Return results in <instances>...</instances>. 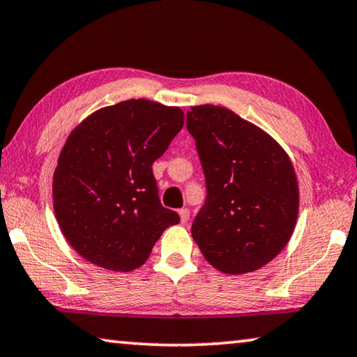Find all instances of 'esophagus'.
Here are the masks:
<instances>
[{
    "mask_svg": "<svg viewBox=\"0 0 357 357\" xmlns=\"http://www.w3.org/2000/svg\"><path fill=\"white\" fill-rule=\"evenodd\" d=\"M178 215H180V222H182L183 225L190 220V209H186V207H183V209L178 211Z\"/></svg>",
    "mask_w": 357,
    "mask_h": 357,
    "instance_id": "obj_1",
    "label": "esophagus"
}]
</instances>
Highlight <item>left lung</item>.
<instances>
[{"mask_svg":"<svg viewBox=\"0 0 357 357\" xmlns=\"http://www.w3.org/2000/svg\"><path fill=\"white\" fill-rule=\"evenodd\" d=\"M206 178V202L191 236L206 260L228 274L250 273L289 243L298 213V185L286 151L231 109L186 112Z\"/></svg>","mask_w":357,"mask_h":357,"instance_id":"1","label":"left lung"}]
</instances>
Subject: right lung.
<instances>
[{"instance_id":"right-lung-1","label":"right lung","mask_w":357,"mask_h":357,"mask_svg":"<svg viewBox=\"0 0 357 357\" xmlns=\"http://www.w3.org/2000/svg\"><path fill=\"white\" fill-rule=\"evenodd\" d=\"M182 128L180 108L132 98L92 113L70 134L54 172V211L83 259L135 270L180 222L162 207L151 166Z\"/></svg>"}]
</instances>
